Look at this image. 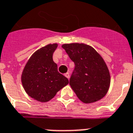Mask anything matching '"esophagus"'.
<instances>
[{
    "instance_id": "esophagus-1",
    "label": "esophagus",
    "mask_w": 133,
    "mask_h": 133,
    "mask_svg": "<svg viewBox=\"0 0 133 133\" xmlns=\"http://www.w3.org/2000/svg\"><path fill=\"white\" fill-rule=\"evenodd\" d=\"M65 77H66V78H68V79H70V74H69L68 72H67L65 74Z\"/></svg>"
}]
</instances>
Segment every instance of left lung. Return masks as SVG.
Here are the masks:
<instances>
[{"mask_svg":"<svg viewBox=\"0 0 133 133\" xmlns=\"http://www.w3.org/2000/svg\"><path fill=\"white\" fill-rule=\"evenodd\" d=\"M75 68L70 85L77 97L85 103L101 99L110 84L109 70L101 56L91 46L73 43L62 45Z\"/></svg>","mask_w":133,"mask_h":133,"instance_id":"8db88e82","label":"left lung"}]
</instances>
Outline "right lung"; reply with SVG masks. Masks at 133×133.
I'll list each match as a JSON object with an SVG mask.
<instances>
[{
    "mask_svg": "<svg viewBox=\"0 0 133 133\" xmlns=\"http://www.w3.org/2000/svg\"><path fill=\"white\" fill-rule=\"evenodd\" d=\"M57 43L48 44L30 56L21 75L24 90L32 99L47 102L68 84V79L58 72L52 55Z\"/></svg>",
    "mask_w": 133,
    "mask_h": 133,
    "instance_id": "add662e5",
    "label": "right lung"
}]
</instances>
